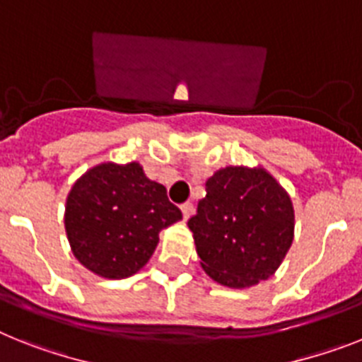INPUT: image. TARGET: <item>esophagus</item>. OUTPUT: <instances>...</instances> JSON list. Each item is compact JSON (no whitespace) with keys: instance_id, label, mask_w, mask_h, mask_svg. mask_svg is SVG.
I'll use <instances>...</instances> for the list:
<instances>
[{"instance_id":"esophagus-1","label":"esophagus","mask_w":362,"mask_h":362,"mask_svg":"<svg viewBox=\"0 0 362 362\" xmlns=\"http://www.w3.org/2000/svg\"><path fill=\"white\" fill-rule=\"evenodd\" d=\"M182 214H184V218H189L191 215H193V211H195V206H193V202H184V204L180 206Z\"/></svg>"}]
</instances>
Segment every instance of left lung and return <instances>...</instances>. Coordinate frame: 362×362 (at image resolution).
Returning <instances> with one entry per match:
<instances>
[{
    "label": "left lung",
    "instance_id": "8db88e82",
    "mask_svg": "<svg viewBox=\"0 0 362 362\" xmlns=\"http://www.w3.org/2000/svg\"><path fill=\"white\" fill-rule=\"evenodd\" d=\"M187 226L206 274L230 289H247L281 265L294 239V208L263 167L230 165L208 178Z\"/></svg>",
    "mask_w": 362,
    "mask_h": 362
}]
</instances>
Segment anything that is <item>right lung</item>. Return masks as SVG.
Instances as JSON below:
<instances>
[{
  "label": "right lung",
  "instance_id": "add662e5",
  "mask_svg": "<svg viewBox=\"0 0 362 362\" xmlns=\"http://www.w3.org/2000/svg\"><path fill=\"white\" fill-rule=\"evenodd\" d=\"M182 211L138 162L88 169L66 199L64 226L73 256L93 274L123 279L147 265L163 228Z\"/></svg>",
  "mask_w": 362,
  "mask_h": 362
}]
</instances>
